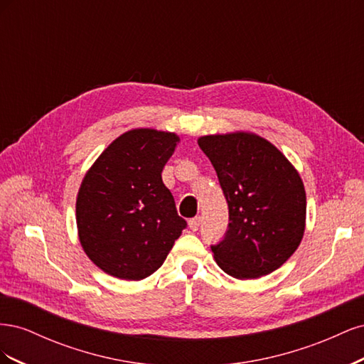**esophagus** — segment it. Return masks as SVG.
<instances>
[{
	"label": "esophagus",
	"instance_id": "obj_1",
	"mask_svg": "<svg viewBox=\"0 0 364 364\" xmlns=\"http://www.w3.org/2000/svg\"><path fill=\"white\" fill-rule=\"evenodd\" d=\"M188 226H190V229H191V230H199V228H200V217L190 218Z\"/></svg>",
	"mask_w": 364,
	"mask_h": 364
}]
</instances>
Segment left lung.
I'll use <instances>...</instances> for the list:
<instances>
[{
	"label": "left lung",
	"instance_id": "left-lung-1",
	"mask_svg": "<svg viewBox=\"0 0 364 364\" xmlns=\"http://www.w3.org/2000/svg\"><path fill=\"white\" fill-rule=\"evenodd\" d=\"M229 208L223 240L211 245L217 264L237 279L279 269L299 246L306 197L299 173L267 139L237 132L199 138Z\"/></svg>",
	"mask_w": 364,
	"mask_h": 364
}]
</instances>
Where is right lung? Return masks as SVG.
Returning a JSON list of instances; mask_svg holds the SVG:
<instances>
[{
  "mask_svg": "<svg viewBox=\"0 0 364 364\" xmlns=\"http://www.w3.org/2000/svg\"><path fill=\"white\" fill-rule=\"evenodd\" d=\"M178 141L155 129L126 132L83 178L75 203L80 243L95 266L115 278L150 277L186 228L162 182Z\"/></svg>",
  "mask_w": 364,
  "mask_h": 364,
  "instance_id": "add662e5",
  "label": "right lung"
}]
</instances>
